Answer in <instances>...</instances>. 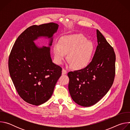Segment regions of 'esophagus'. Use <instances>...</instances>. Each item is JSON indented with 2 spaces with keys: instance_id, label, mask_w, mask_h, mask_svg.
<instances>
[{
  "instance_id": "1",
  "label": "esophagus",
  "mask_w": 130,
  "mask_h": 130,
  "mask_svg": "<svg viewBox=\"0 0 130 130\" xmlns=\"http://www.w3.org/2000/svg\"><path fill=\"white\" fill-rule=\"evenodd\" d=\"M67 73V71H66L65 69H63V70H62V75H66Z\"/></svg>"
}]
</instances>
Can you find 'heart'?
<instances>
[{
  "label": "heart",
  "mask_w": 130,
  "mask_h": 130,
  "mask_svg": "<svg viewBox=\"0 0 130 130\" xmlns=\"http://www.w3.org/2000/svg\"><path fill=\"white\" fill-rule=\"evenodd\" d=\"M54 59L61 64L68 54L67 60L71 67L75 70H82L90 63L94 52V46L87 41L84 36L75 34L63 36L58 43L53 46Z\"/></svg>",
  "instance_id": "heart-1"
}]
</instances>
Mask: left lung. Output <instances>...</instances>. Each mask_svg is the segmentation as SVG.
<instances>
[{"mask_svg":"<svg viewBox=\"0 0 130 130\" xmlns=\"http://www.w3.org/2000/svg\"><path fill=\"white\" fill-rule=\"evenodd\" d=\"M98 46L92 61L84 69L68 73V89L72 99L82 106L97 103L112 86L115 76L113 48L97 30Z\"/></svg>","mask_w":130,"mask_h":130,"instance_id":"1","label":"left lung"}]
</instances>
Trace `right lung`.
<instances>
[{
  "label": "right lung",
  "mask_w": 130,
  "mask_h": 130,
  "mask_svg": "<svg viewBox=\"0 0 130 130\" xmlns=\"http://www.w3.org/2000/svg\"><path fill=\"white\" fill-rule=\"evenodd\" d=\"M59 27L50 23L26 29L16 40L10 52L8 66L10 77L20 96L26 102L39 105L51 97L62 75V68L52 63L50 47H37L39 37L50 39Z\"/></svg>",
  "instance_id": "obj_1"
}]
</instances>
